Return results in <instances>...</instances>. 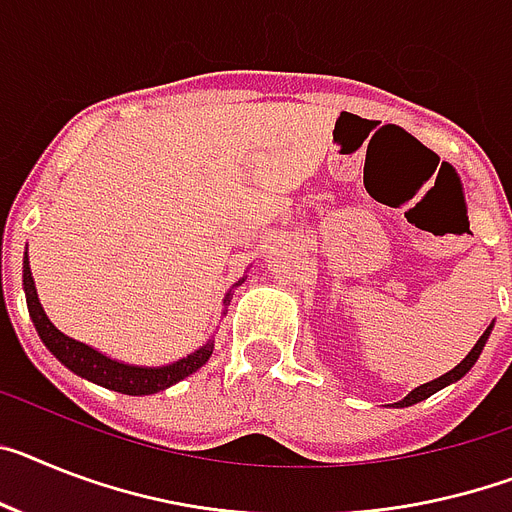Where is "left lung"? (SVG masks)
<instances>
[{
    "mask_svg": "<svg viewBox=\"0 0 512 512\" xmlns=\"http://www.w3.org/2000/svg\"><path fill=\"white\" fill-rule=\"evenodd\" d=\"M492 328H495V322H492V325H489V328L484 330L482 338H479V341L474 343V349L468 351L466 359H463L461 364H455V367L450 369V372H445V375H440V377H437V380L424 382V385H419V388H414L409 395H406V398H401V401H395V403H393V409H403V406H414V403L424 401V398H429V395L437 393V390L448 388V385H453V382L461 380V377L466 375L468 369L474 367L476 359H479V354H482V351H484V343L489 341V333H492Z\"/></svg>",
    "mask_w": 512,
    "mask_h": 512,
    "instance_id": "left-lung-1",
    "label": "left lung"
}]
</instances>
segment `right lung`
Wrapping results in <instances>:
<instances>
[{
  "mask_svg": "<svg viewBox=\"0 0 512 512\" xmlns=\"http://www.w3.org/2000/svg\"><path fill=\"white\" fill-rule=\"evenodd\" d=\"M242 283L244 278L236 283V286H242ZM23 291L25 302H28L30 320L36 325V333L41 336L46 349L57 356L64 367L72 369L75 375L96 382L101 388L117 390V393L124 395H153L171 388V385H176V382L184 380V377H190L192 372H197V369L203 367L210 359V354H213V346H216V341L208 338L200 349L182 356V359H176V362L163 364V367H140V364H124L119 362V359H111V356L101 354V351L88 346V343H80L75 341V338L64 336L62 330L46 317L44 307L38 302L36 283H33V273H30L28 265V247H25L23 257ZM231 296H234L231 291H226V296H223L221 315H226Z\"/></svg>",
  "mask_w": 512,
  "mask_h": 512,
  "instance_id": "add662e5",
  "label": "right lung"
}]
</instances>
